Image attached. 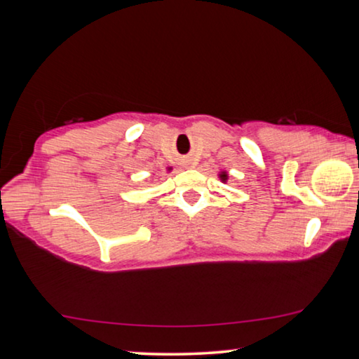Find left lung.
Segmentation results:
<instances>
[{"instance_id":"left-lung-1","label":"left lung","mask_w":359,"mask_h":359,"mask_svg":"<svg viewBox=\"0 0 359 359\" xmlns=\"http://www.w3.org/2000/svg\"><path fill=\"white\" fill-rule=\"evenodd\" d=\"M220 179H222L223 182H224V180H226V179H228V175H226V172H222V174H220Z\"/></svg>"}]
</instances>
